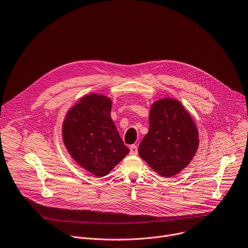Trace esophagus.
I'll list each match as a JSON object with an SVG mask.
<instances>
[{
    "label": "esophagus",
    "instance_id": "esophagus-1",
    "mask_svg": "<svg viewBox=\"0 0 248 248\" xmlns=\"http://www.w3.org/2000/svg\"><path fill=\"white\" fill-rule=\"evenodd\" d=\"M129 150H130V155H137L138 153V149H137V146L136 145H131L129 147Z\"/></svg>",
    "mask_w": 248,
    "mask_h": 248
}]
</instances>
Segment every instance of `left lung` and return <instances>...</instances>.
I'll list each match as a JSON object with an SVG mask.
<instances>
[{
  "label": "left lung",
  "mask_w": 248,
  "mask_h": 248,
  "mask_svg": "<svg viewBox=\"0 0 248 248\" xmlns=\"http://www.w3.org/2000/svg\"><path fill=\"white\" fill-rule=\"evenodd\" d=\"M198 127L182 103L170 97L154 102L139 155L156 173L170 177L191 162L199 147Z\"/></svg>",
  "instance_id": "8db88e82"
}]
</instances>
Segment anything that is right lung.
Segmentation results:
<instances>
[{
	"label": "right lung",
	"instance_id": "right-lung-1",
	"mask_svg": "<svg viewBox=\"0 0 248 248\" xmlns=\"http://www.w3.org/2000/svg\"><path fill=\"white\" fill-rule=\"evenodd\" d=\"M111 98L97 93L81 97L67 112L62 138L75 161L90 173L107 175L129 153L111 118Z\"/></svg>",
	"mask_w": 248,
	"mask_h": 248
}]
</instances>
